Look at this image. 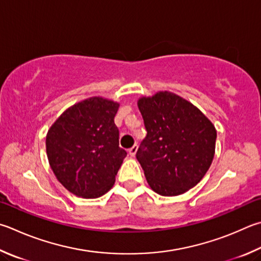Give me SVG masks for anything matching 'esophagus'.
Wrapping results in <instances>:
<instances>
[{
  "instance_id": "obj_1",
  "label": "esophagus",
  "mask_w": 261,
  "mask_h": 261,
  "mask_svg": "<svg viewBox=\"0 0 261 261\" xmlns=\"http://www.w3.org/2000/svg\"><path fill=\"white\" fill-rule=\"evenodd\" d=\"M137 150H138V146H137V145H135L134 147H131V148L129 149V155L131 156V158H135Z\"/></svg>"
}]
</instances>
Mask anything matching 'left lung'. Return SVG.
I'll return each instance as SVG.
<instances>
[{
  "label": "left lung",
  "instance_id": "8db88e82",
  "mask_svg": "<svg viewBox=\"0 0 261 261\" xmlns=\"http://www.w3.org/2000/svg\"><path fill=\"white\" fill-rule=\"evenodd\" d=\"M138 107L147 135L136 158L150 188L176 196L196 186L215 156L212 123L191 102L168 91L139 99Z\"/></svg>",
  "mask_w": 261,
  "mask_h": 261
}]
</instances>
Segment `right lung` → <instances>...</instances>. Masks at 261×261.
<instances>
[{"instance_id":"1","label":"right lung","mask_w":261,"mask_h":261,"mask_svg":"<svg viewBox=\"0 0 261 261\" xmlns=\"http://www.w3.org/2000/svg\"><path fill=\"white\" fill-rule=\"evenodd\" d=\"M118 103L90 98L68 108L46 135L52 171L70 193L97 198L113 187L126 151L114 123Z\"/></svg>"}]
</instances>
